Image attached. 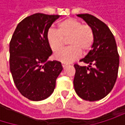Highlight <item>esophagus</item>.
I'll use <instances>...</instances> for the list:
<instances>
[{"mask_svg":"<svg viewBox=\"0 0 125 125\" xmlns=\"http://www.w3.org/2000/svg\"><path fill=\"white\" fill-rule=\"evenodd\" d=\"M67 65H68V64H66V63H62L63 68H65L66 66H67Z\"/></svg>","mask_w":125,"mask_h":125,"instance_id":"obj_1","label":"esophagus"}]
</instances>
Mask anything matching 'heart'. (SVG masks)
Returning <instances> with one entry per match:
<instances>
[{
    "label": "heart",
    "instance_id": "b5f03b06",
    "mask_svg": "<svg viewBox=\"0 0 125 125\" xmlns=\"http://www.w3.org/2000/svg\"><path fill=\"white\" fill-rule=\"evenodd\" d=\"M69 38V47L56 52L53 58L62 63L72 62L79 58L82 51L87 52L94 41L92 28L77 19L69 18L59 24L58 30L51 28L48 30L46 39L51 49L56 52L62 48L64 40Z\"/></svg>",
    "mask_w": 125,
    "mask_h": 125
}]
</instances>
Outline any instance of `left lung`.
Returning a JSON list of instances; mask_svg holds the SVG:
<instances>
[{
	"label": "left lung",
	"instance_id": "8db88e82",
	"mask_svg": "<svg viewBox=\"0 0 125 125\" xmlns=\"http://www.w3.org/2000/svg\"><path fill=\"white\" fill-rule=\"evenodd\" d=\"M90 26L94 41L87 56L80 60L87 66L74 64V87L83 99L95 101L106 97L113 89L119 69V56L116 40L108 26L93 15L77 14Z\"/></svg>",
	"mask_w": 125,
	"mask_h": 125
}]
</instances>
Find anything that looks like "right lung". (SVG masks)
Segmentation results:
<instances>
[{
  "label": "right lung",
  "instance_id": "add662e5",
  "mask_svg": "<svg viewBox=\"0 0 125 125\" xmlns=\"http://www.w3.org/2000/svg\"><path fill=\"white\" fill-rule=\"evenodd\" d=\"M61 16L35 13L17 25L9 44L10 71L16 87L33 101L48 98L63 69L62 63L48 61L52 54L46 34Z\"/></svg>",
  "mask_w": 125,
  "mask_h": 125
}]
</instances>
